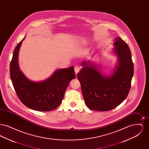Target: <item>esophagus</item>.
Masks as SVG:
<instances>
[{"label":"esophagus","instance_id":"34e87169","mask_svg":"<svg viewBox=\"0 0 149 149\" xmlns=\"http://www.w3.org/2000/svg\"><path fill=\"white\" fill-rule=\"evenodd\" d=\"M74 70H75V72L76 75H77L78 72L80 71V68L78 67V66H75V68H74Z\"/></svg>","mask_w":149,"mask_h":149}]
</instances>
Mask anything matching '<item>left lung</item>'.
Segmentation results:
<instances>
[{"mask_svg":"<svg viewBox=\"0 0 149 149\" xmlns=\"http://www.w3.org/2000/svg\"><path fill=\"white\" fill-rule=\"evenodd\" d=\"M112 52L117 58L111 75L100 72L99 65L89 61L81 63L77 74L87 107L94 111H108L116 108L126 98L134 75V63L127 43L120 37L114 40Z\"/></svg>","mask_w":149,"mask_h":149,"instance_id":"8db88e82","label":"left lung"}]
</instances>
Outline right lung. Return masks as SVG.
Here are the masks:
<instances>
[{"mask_svg":"<svg viewBox=\"0 0 149 149\" xmlns=\"http://www.w3.org/2000/svg\"><path fill=\"white\" fill-rule=\"evenodd\" d=\"M14 49L10 64V75L14 90L22 103L38 111H50L59 106L72 79L76 78L73 66L59 69L49 78L33 81L22 72L18 65V54L22 41Z\"/></svg>","mask_w":149,"mask_h":149,"instance_id":"add662e5","label":"right lung"}]
</instances>
